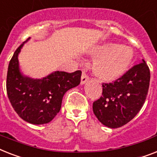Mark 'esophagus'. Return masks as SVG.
<instances>
[{
	"mask_svg": "<svg viewBox=\"0 0 157 157\" xmlns=\"http://www.w3.org/2000/svg\"><path fill=\"white\" fill-rule=\"evenodd\" d=\"M89 81V76H87V74L85 72H83L82 75H81V85H84L85 83Z\"/></svg>",
	"mask_w": 157,
	"mask_h": 157,
	"instance_id": "1",
	"label": "esophagus"
}]
</instances>
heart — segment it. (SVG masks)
Listing matches in <instances>:
<instances>
[{"instance_id": "b5f03b06", "label": "heart", "mask_w": 157, "mask_h": 157, "mask_svg": "<svg viewBox=\"0 0 157 157\" xmlns=\"http://www.w3.org/2000/svg\"><path fill=\"white\" fill-rule=\"evenodd\" d=\"M90 55L96 58L93 64L94 74L104 81H114L129 70L135 53L130 47L107 43L94 48Z\"/></svg>"}]
</instances>
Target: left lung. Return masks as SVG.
<instances>
[{"label":"left lung","instance_id":"8db88e82","mask_svg":"<svg viewBox=\"0 0 157 157\" xmlns=\"http://www.w3.org/2000/svg\"><path fill=\"white\" fill-rule=\"evenodd\" d=\"M143 62L128 70L114 82L102 84V96L93 104L100 123L109 128H118L136 117L148 92L150 71Z\"/></svg>","mask_w":157,"mask_h":157}]
</instances>
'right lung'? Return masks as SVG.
<instances>
[{"instance_id": "right-lung-1", "label": "right lung", "mask_w": 157, "mask_h": 157, "mask_svg": "<svg viewBox=\"0 0 157 157\" xmlns=\"http://www.w3.org/2000/svg\"><path fill=\"white\" fill-rule=\"evenodd\" d=\"M24 43L15 51L9 63L7 94L20 118L31 124H45L50 123L60 110L66 92L79 85L81 71L72 73L56 71L41 79L25 76L20 70L18 61Z\"/></svg>"}]
</instances>
